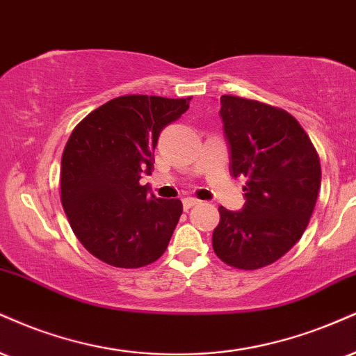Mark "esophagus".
<instances>
[{
    "label": "esophagus",
    "mask_w": 356,
    "mask_h": 356,
    "mask_svg": "<svg viewBox=\"0 0 356 356\" xmlns=\"http://www.w3.org/2000/svg\"><path fill=\"white\" fill-rule=\"evenodd\" d=\"M199 202H200V200L194 199V197H186V199L182 200V205H184V209H186V211H189L191 207H194V205H197Z\"/></svg>",
    "instance_id": "1"
}]
</instances>
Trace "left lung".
Returning a JSON list of instances; mask_svg holds the SVG:
<instances>
[{"label":"left lung","instance_id":"1","mask_svg":"<svg viewBox=\"0 0 356 356\" xmlns=\"http://www.w3.org/2000/svg\"><path fill=\"white\" fill-rule=\"evenodd\" d=\"M230 174L247 177L241 211L219 207L213 252L242 270L270 265L305 232L320 191V161L297 119L237 96L220 97Z\"/></svg>","mask_w":356,"mask_h":356}]
</instances>
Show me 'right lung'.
<instances>
[{
	"label": "right lung",
	"mask_w": 356,
	"mask_h": 356,
	"mask_svg": "<svg viewBox=\"0 0 356 356\" xmlns=\"http://www.w3.org/2000/svg\"><path fill=\"white\" fill-rule=\"evenodd\" d=\"M189 102L191 97L121 96L72 131L61 159V202L72 232L102 262L144 267L169 245L182 202L159 199L139 181L151 175L161 131Z\"/></svg>",
	"instance_id": "1"
}]
</instances>
